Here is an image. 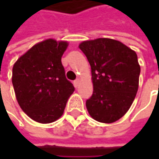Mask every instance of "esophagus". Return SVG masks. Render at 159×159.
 Masks as SVG:
<instances>
[{
	"label": "esophagus",
	"mask_w": 159,
	"mask_h": 159,
	"mask_svg": "<svg viewBox=\"0 0 159 159\" xmlns=\"http://www.w3.org/2000/svg\"><path fill=\"white\" fill-rule=\"evenodd\" d=\"M79 82H80L79 79H76L74 81V84H75V87H77V86L79 85Z\"/></svg>",
	"instance_id": "1"
}]
</instances>
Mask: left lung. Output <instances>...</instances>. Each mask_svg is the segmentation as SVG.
<instances>
[{
	"instance_id": "1",
	"label": "left lung",
	"mask_w": 159,
	"mask_h": 159,
	"mask_svg": "<svg viewBox=\"0 0 159 159\" xmlns=\"http://www.w3.org/2000/svg\"><path fill=\"white\" fill-rule=\"evenodd\" d=\"M79 48L91 66L94 87L86 109L98 121L114 122L128 111L136 96L140 75L137 55L111 39L84 41Z\"/></svg>"
}]
</instances>
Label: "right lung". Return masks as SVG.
Segmentation results:
<instances>
[{"instance_id":"obj_1","label":"right lung","mask_w":159,"mask_h":159,"mask_svg":"<svg viewBox=\"0 0 159 159\" xmlns=\"http://www.w3.org/2000/svg\"><path fill=\"white\" fill-rule=\"evenodd\" d=\"M67 46L65 41L44 40L21 56L13 67L12 82L18 104L38 122L58 120L75 91L61 63Z\"/></svg>"}]
</instances>
